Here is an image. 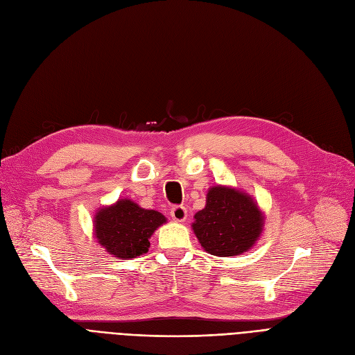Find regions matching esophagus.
<instances>
[{"label":"esophagus","instance_id":"esophagus-1","mask_svg":"<svg viewBox=\"0 0 355 355\" xmlns=\"http://www.w3.org/2000/svg\"><path fill=\"white\" fill-rule=\"evenodd\" d=\"M171 216H173V220L177 223H182L186 221L187 218V209L182 207V205H177L173 209H171Z\"/></svg>","mask_w":355,"mask_h":355}]
</instances>
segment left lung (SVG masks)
I'll return each mask as SVG.
<instances>
[{"instance_id":"left-lung-1","label":"left lung","mask_w":355,"mask_h":355,"mask_svg":"<svg viewBox=\"0 0 355 355\" xmlns=\"http://www.w3.org/2000/svg\"><path fill=\"white\" fill-rule=\"evenodd\" d=\"M191 227L208 254L234 257L257 243L264 227V215L249 194L214 186L208 190L205 208L194 215Z\"/></svg>"}]
</instances>
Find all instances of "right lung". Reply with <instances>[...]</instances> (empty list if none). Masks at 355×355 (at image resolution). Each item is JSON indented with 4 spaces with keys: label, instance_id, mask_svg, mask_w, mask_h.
Returning a JSON list of instances; mask_svg holds the SVG:
<instances>
[{
    "label": "right lung",
    "instance_id": "obj_1",
    "mask_svg": "<svg viewBox=\"0 0 355 355\" xmlns=\"http://www.w3.org/2000/svg\"><path fill=\"white\" fill-rule=\"evenodd\" d=\"M166 223L165 215L143 209L130 199H119L94 215V236L110 255L131 259L146 254L148 239L157 227Z\"/></svg>",
    "mask_w": 355,
    "mask_h": 355
}]
</instances>
